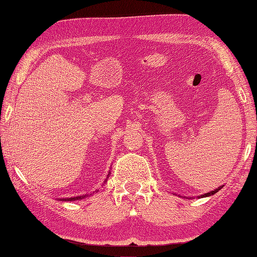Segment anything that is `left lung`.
<instances>
[{
  "label": "left lung",
  "mask_w": 257,
  "mask_h": 257,
  "mask_svg": "<svg viewBox=\"0 0 257 257\" xmlns=\"http://www.w3.org/2000/svg\"><path fill=\"white\" fill-rule=\"evenodd\" d=\"M220 188H222V187H219V188H216L215 190H213V192H210V193H207V194H205V195H203V196H202V197H205V196H210V195H214V194H216V193H217V192H218V190H219Z\"/></svg>",
  "instance_id": "1"
}]
</instances>
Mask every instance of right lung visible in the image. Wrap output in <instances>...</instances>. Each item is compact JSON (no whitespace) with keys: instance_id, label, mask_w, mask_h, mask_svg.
<instances>
[{"instance_id":"right-lung-1","label":"right lung","mask_w":257,"mask_h":257,"mask_svg":"<svg viewBox=\"0 0 257 257\" xmlns=\"http://www.w3.org/2000/svg\"><path fill=\"white\" fill-rule=\"evenodd\" d=\"M85 197V196H82V197H81V196H79V197H75V198H68V199H64V200H77V199H81V198H84Z\"/></svg>"}]
</instances>
